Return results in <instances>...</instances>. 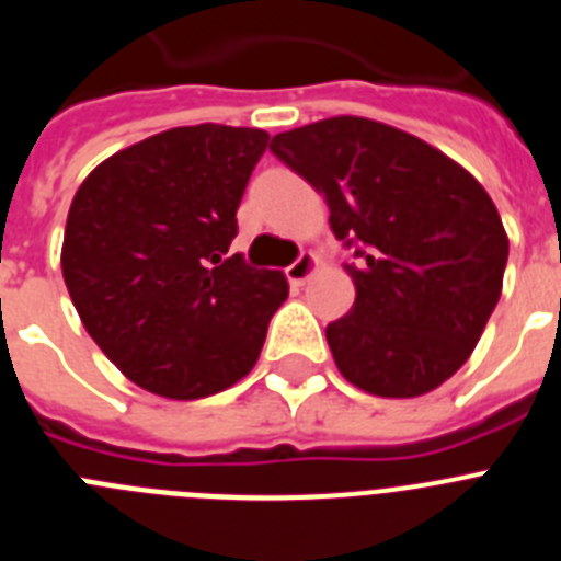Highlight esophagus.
I'll return each mask as SVG.
<instances>
[{
    "instance_id": "1",
    "label": "esophagus",
    "mask_w": 561,
    "mask_h": 561,
    "mask_svg": "<svg viewBox=\"0 0 561 561\" xmlns=\"http://www.w3.org/2000/svg\"><path fill=\"white\" fill-rule=\"evenodd\" d=\"M314 266H317V257L311 255V252H300L297 261H291V264L286 266V280H289L291 286H304L306 280H309L311 272H314Z\"/></svg>"
}]
</instances>
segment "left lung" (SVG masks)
Here are the masks:
<instances>
[{
  "instance_id": "8db88e82",
  "label": "left lung",
  "mask_w": 561,
  "mask_h": 561,
  "mask_svg": "<svg viewBox=\"0 0 561 561\" xmlns=\"http://www.w3.org/2000/svg\"><path fill=\"white\" fill-rule=\"evenodd\" d=\"M270 151L323 193L354 250V306L325 329L340 374L388 399L438 388L503 289L508 238L489 193L447 153L368 117L275 134Z\"/></svg>"
}]
</instances>
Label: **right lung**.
Here are the masks:
<instances>
[{"mask_svg": "<svg viewBox=\"0 0 561 561\" xmlns=\"http://www.w3.org/2000/svg\"><path fill=\"white\" fill-rule=\"evenodd\" d=\"M266 146L261 128H171L108 157L78 187L64 284L83 329L134 385L202 399L255 365L289 284L230 244Z\"/></svg>", "mask_w": 561, "mask_h": 561, "instance_id": "add662e5", "label": "right lung"}]
</instances>
